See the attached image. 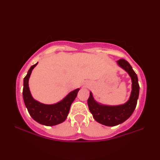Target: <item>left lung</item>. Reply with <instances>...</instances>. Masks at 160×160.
<instances>
[{
    "instance_id": "1",
    "label": "left lung",
    "mask_w": 160,
    "mask_h": 160,
    "mask_svg": "<svg viewBox=\"0 0 160 160\" xmlns=\"http://www.w3.org/2000/svg\"><path fill=\"white\" fill-rule=\"evenodd\" d=\"M117 64L128 72L132 81V90L129 99L125 104L116 106H108L95 101L92 93L90 92L88 100V107L93 118L97 122L107 126H114L126 121L133 113L139 96L140 87L137 75L128 61L120 59Z\"/></svg>"
}]
</instances>
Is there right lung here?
Masks as SVG:
<instances>
[{
  "label": "right lung",
  "mask_w": 160,
  "mask_h": 160,
  "mask_svg": "<svg viewBox=\"0 0 160 160\" xmlns=\"http://www.w3.org/2000/svg\"><path fill=\"white\" fill-rule=\"evenodd\" d=\"M38 63L32 66L24 78L22 96L25 104L32 118L40 124L47 126L63 123L68 115L70 106L78 95L79 88L70 92L61 101L53 104H45L32 97L29 88V79L32 70Z\"/></svg>",
  "instance_id": "1"
}]
</instances>
